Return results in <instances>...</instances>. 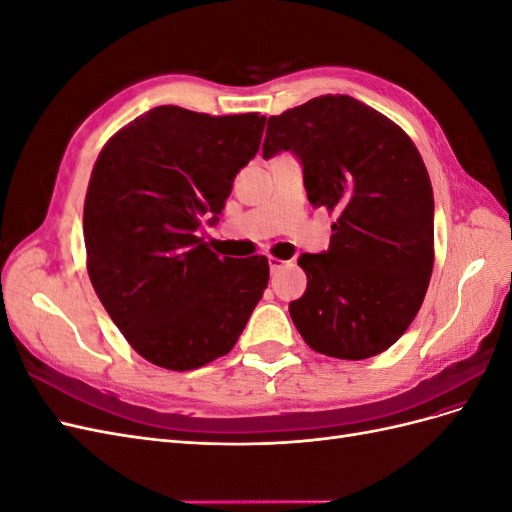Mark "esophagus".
Returning <instances> with one entry per match:
<instances>
[{
  "label": "esophagus",
  "mask_w": 512,
  "mask_h": 512,
  "mask_svg": "<svg viewBox=\"0 0 512 512\" xmlns=\"http://www.w3.org/2000/svg\"><path fill=\"white\" fill-rule=\"evenodd\" d=\"M288 265L286 260H282V258H275V256H269V269H271V273H277L280 269H284Z\"/></svg>",
  "instance_id": "34e87169"
}]
</instances>
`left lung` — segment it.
I'll list each match as a JSON object with an SVG mask.
<instances>
[{
	"mask_svg": "<svg viewBox=\"0 0 512 512\" xmlns=\"http://www.w3.org/2000/svg\"><path fill=\"white\" fill-rule=\"evenodd\" d=\"M303 162L309 203L337 213L329 252L301 254L307 290L290 303L305 344L361 361L391 348L433 271V190L412 138L376 108L327 94L267 121L262 156Z\"/></svg>",
	"mask_w": 512,
	"mask_h": 512,
	"instance_id": "left-lung-1",
	"label": "left lung"
}]
</instances>
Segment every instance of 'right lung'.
Here are the masks:
<instances>
[{"label":"right lung","instance_id":"right-lung-1","mask_svg":"<svg viewBox=\"0 0 512 512\" xmlns=\"http://www.w3.org/2000/svg\"><path fill=\"white\" fill-rule=\"evenodd\" d=\"M265 117L156 106L115 132L83 209L87 273L128 344L190 371L228 354L269 282L267 256L220 258L196 232L218 220Z\"/></svg>","mask_w":512,"mask_h":512}]
</instances>
